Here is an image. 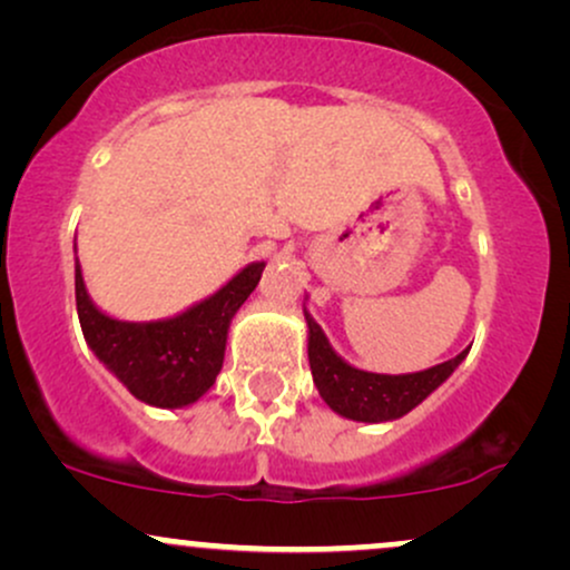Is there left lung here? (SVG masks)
Here are the masks:
<instances>
[{
  "label": "left lung",
  "mask_w": 570,
  "mask_h": 570,
  "mask_svg": "<svg viewBox=\"0 0 570 570\" xmlns=\"http://www.w3.org/2000/svg\"><path fill=\"white\" fill-rule=\"evenodd\" d=\"M305 311L307 324V362H311L313 383L318 394L337 415L358 423H383L396 421L415 410L429 394H434L440 385L458 370V364L466 358V351L458 353L455 358L436 364V367L407 372V375H381V372L358 370L345 362L340 353L332 348L324 330L316 318Z\"/></svg>",
  "instance_id": "1"
}]
</instances>
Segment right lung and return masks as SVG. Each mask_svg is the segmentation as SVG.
<instances>
[{
    "label": "right lung",
    "instance_id": "add662e5",
    "mask_svg": "<svg viewBox=\"0 0 570 570\" xmlns=\"http://www.w3.org/2000/svg\"><path fill=\"white\" fill-rule=\"evenodd\" d=\"M263 271L265 263H248L225 286L176 316L122 322L94 303L75 257L77 316L85 343L139 402L160 410L189 407L217 381L233 316L257 289Z\"/></svg>",
    "mask_w": 570,
    "mask_h": 570
}]
</instances>
